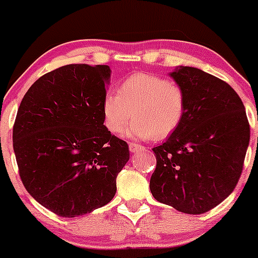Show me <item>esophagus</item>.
<instances>
[{"mask_svg":"<svg viewBox=\"0 0 258 258\" xmlns=\"http://www.w3.org/2000/svg\"><path fill=\"white\" fill-rule=\"evenodd\" d=\"M129 150L132 152H138V151H144L145 150V148L141 145H138V144L135 143H130L129 144Z\"/></svg>","mask_w":258,"mask_h":258,"instance_id":"obj_1","label":"esophagus"}]
</instances>
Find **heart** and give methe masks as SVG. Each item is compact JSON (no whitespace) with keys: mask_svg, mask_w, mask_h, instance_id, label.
Masks as SVG:
<instances>
[{"mask_svg":"<svg viewBox=\"0 0 258 258\" xmlns=\"http://www.w3.org/2000/svg\"><path fill=\"white\" fill-rule=\"evenodd\" d=\"M187 112L182 86L161 76L134 74L118 86V93L107 92L102 101L106 128L113 134L124 132L134 118L128 135L139 139H165L181 126Z\"/></svg>","mask_w":258,"mask_h":258,"instance_id":"obj_1","label":"heart"}]
</instances>
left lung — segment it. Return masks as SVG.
Instances as JSON below:
<instances>
[{
    "label": "left lung",
    "instance_id": "left-lung-1",
    "mask_svg": "<svg viewBox=\"0 0 258 258\" xmlns=\"http://www.w3.org/2000/svg\"><path fill=\"white\" fill-rule=\"evenodd\" d=\"M171 77L184 90L187 112L181 126L152 149L156 168L150 190L160 203L202 214L236 187L250 124L239 95L223 80L189 66L176 69Z\"/></svg>",
    "mask_w": 258,
    "mask_h": 258
}]
</instances>
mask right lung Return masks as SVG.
Masks as SVG:
<instances>
[{
    "label": "right lung",
    "instance_id": "right-lung-1",
    "mask_svg": "<svg viewBox=\"0 0 258 258\" xmlns=\"http://www.w3.org/2000/svg\"><path fill=\"white\" fill-rule=\"evenodd\" d=\"M110 69L70 63L43 75L24 95L13 125L19 176L38 203L75 218L109 203L129 160L102 113Z\"/></svg>",
    "mask_w": 258,
    "mask_h": 258
}]
</instances>
